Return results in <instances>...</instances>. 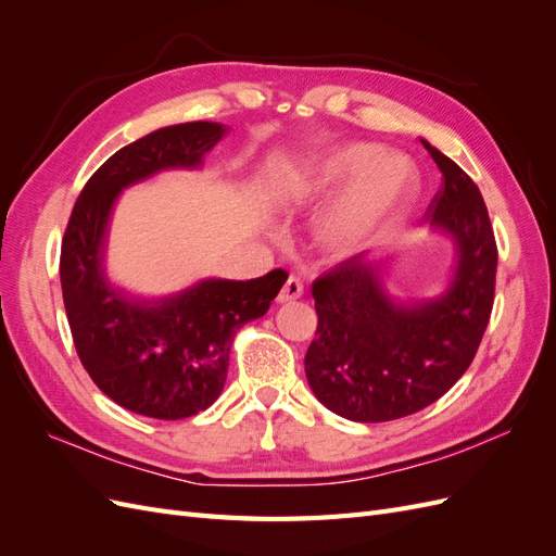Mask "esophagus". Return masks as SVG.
<instances>
[{"instance_id": "esophagus-1", "label": "esophagus", "mask_w": 556, "mask_h": 556, "mask_svg": "<svg viewBox=\"0 0 556 556\" xmlns=\"http://www.w3.org/2000/svg\"><path fill=\"white\" fill-rule=\"evenodd\" d=\"M301 294H304V288H301V282H299V278L290 276L288 280H285V285H282V290L278 292L276 301H278V304H290V301L299 299Z\"/></svg>"}]
</instances>
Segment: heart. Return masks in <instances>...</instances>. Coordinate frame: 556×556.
Returning a JSON list of instances; mask_svg holds the SVG:
<instances>
[{
    "label": "heart",
    "instance_id": "heart-1",
    "mask_svg": "<svg viewBox=\"0 0 556 556\" xmlns=\"http://www.w3.org/2000/svg\"><path fill=\"white\" fill-rule=\"evenodd\" d=\"M345 182L313 225V241L329 260L355 257L390 231L417 190L415 164L382 146L352 141L301 166L285 199L317 197Z\"/></svg>",
    "mask_w": 556,
    "mask_h": 556
}]
</instances>
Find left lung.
Segmentation results:
<instances>
[{
    "instance_id": "8db88e82",
    "label": "left lung",
    "mask_w": 556,
    "mask_h": 556,
    "mask_svg": "<svg viewBox=\"0 0 556 556\" xmlns=\"http://www.w3.org/2000/svg\"><path fill=\"white\" fill-rule=\"evenodd\" d=\"M422 143L443 174L427 208L431 231L452 245L441 292L399 296L390 262L364 255L313 282L317 339L306 378L319 403L352 422H390L439 401L466 374L490 323L498 255L484 199L459 164Z\"/></svg>"
}]
</instances>
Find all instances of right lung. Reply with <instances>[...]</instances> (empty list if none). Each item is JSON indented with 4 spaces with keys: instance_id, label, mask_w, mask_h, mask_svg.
Segmentation results:
<instances>
[{
    "instance_id": "obj_1",
    "label": "right lung",
    "mask_w": 556,
    "mask_h": 556,
    "mask_svg": "<svg viewBox=\"0 0 556 556\" xmlns=\"http://www.w3.org/2000/svg\"><path fill=\"white\" fill-rule=\"evenodd\" d=\"M220 123H180L111 155L83 188L64 231L60 280L66 319L86 371L117 406L182 419L220 396L233 333L262 317L288 274L252 280L201 278L162 296L115 285L106 268L113 208L131 185L162 172H197L227 137Z\"/></svg>"
}]
</instances>
